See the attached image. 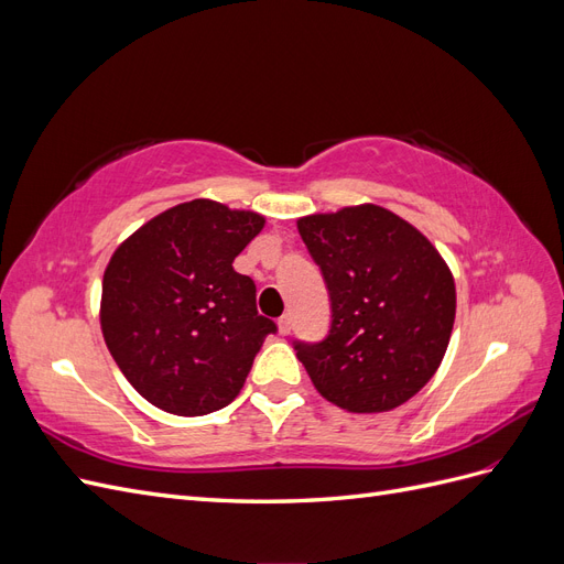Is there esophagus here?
<instances>
[{"mask_svg": "<svg viewBox=\"0 0 564 564\" xmlns=\"http://www.w3.org/2000/svg\"><path fill=\"white\" fill-rule=\"evenodd\" d=\"M278 329H280V334H292V317L289 315H282L280 319H278Z\"/></svg>", "mask_w": 564, "mask_h": 564, "instance_id": "esophagus-1", "label": "esophagus"}]
</instances>
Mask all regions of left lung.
Listing matches in <instances>:
<instances>
[{"label": "left lung", "instance_id": "left-lung-1", "mask_svg": "<svg viewBox=\"0 0 564 564\" xmlns=\"http://www.w3.org/2000/svg\"><path fill=\"white\" fill-rule=\"evenodd\" d=\"M332 299V329L296 357L324 400L390 412L433 379L456 315L449 265L429 237L377 204L296 220Z\"/></svg>", "mask_w": 564, "mask_h": 564}]
</instances>
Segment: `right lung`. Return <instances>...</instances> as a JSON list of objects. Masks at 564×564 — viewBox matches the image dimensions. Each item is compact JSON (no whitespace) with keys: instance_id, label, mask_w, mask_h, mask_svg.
<instances>
[{"instance_id":"1","label":"right lung","mask_w":564,"mask_h":564,"mask_svg":"<svg viewBox=\"0 0 564 564\" xmlns=\"http://www.w3.org/2000/svg\"><path fill=\"white\" fill-rule=\"evenodd\" d=\"M263 226L256 212L193 199L115 249L100 332L127 381L162 412L204 416L230 404L278 329L256 311L253 280L232 268Z\"/></svg>"}]
</instances>
